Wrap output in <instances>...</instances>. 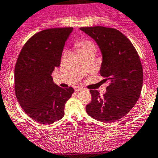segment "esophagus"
I'll list each match as a JSON object with an SVG mask.
<instances>
[{"mask_svg": "<svg viewBox=\"0 0 158 158\" xmlns=\"http://www.w3.org/2000/svg\"><path fill=\"white\" fill-rule=\"evenodd\" d=\"M82 90H83V88H81V87H75V88H74V91H77V92L82 91Z\"/></svg>", "mask_w": 158, "mask_h": 158, "instance_id": "34e87169", "label": "esophagus"}]
</instances>
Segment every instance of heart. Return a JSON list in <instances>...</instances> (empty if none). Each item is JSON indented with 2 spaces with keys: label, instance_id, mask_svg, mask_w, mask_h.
<instances>
[{
  "label": "heart",
  "instance_id": "b5f03b06",
  "mask_svg": "<svg viewBox=\"0 0 158 158\" xmlns=\"http://www.w3.org/2000/svg\"><path fill=\"white\" fill-rule=\"evenodd\" d=\"M76 46L77 48L78 51L80 52V53L89 50L96 51V49H97L96 45L92 41L88 40H81L80 41H78L77 43Z\"/></svg>",
  "mask_w": 158,
  "mask_h": 158
}]
</instances>
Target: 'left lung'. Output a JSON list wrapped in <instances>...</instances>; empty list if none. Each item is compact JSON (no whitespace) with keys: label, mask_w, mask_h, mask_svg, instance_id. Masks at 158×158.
Listing matches in <instances>:
<instances>
[{"label":"left lung","mask_w":158,"mask_h":158,"mask_svg":"<svg viewBox=\"0 0 158 158\" xmlns=\"http://www.w3.org/2000/svg\"><path fill=\"white\" fill-rule=\"evenodd\" d=\"M80 29L98 45L102 53L100 74L111 81L102 97L96 90H90L91 102L86 106V112L98 121L115 122L133 109L140 95L143 73L139 56L129 39L115 28L93 26Z\"/></svg>","instance_id":"8db88e82"}]
</instances>
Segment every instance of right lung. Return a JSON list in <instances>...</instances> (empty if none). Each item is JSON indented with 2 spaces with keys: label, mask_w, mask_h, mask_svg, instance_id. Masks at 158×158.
I'll return each mask as SVG.
<instances>
[{
  "label": "right lung",
  "mask_w": 158,
  "mask_h": 158,
  "mask_svg": "<svg viewBox=\"0 0 158 158\" xmlns=\"http://www.w3.org/2000/svg\"><path fill=\"white\" fill-rule=\"evenodd\" d=\"M72 27L39 31L22 47L15 68V91L25 113L38 123L50 124L64 115V106L74 90L62 88L51 76L60 65L63 49Z\"/></svg>",
  "instance_id": "1"
}]
</instances>
